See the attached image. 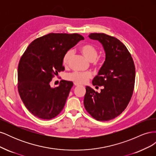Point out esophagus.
I'll list each match as a JSON object with an SVG mask.
<instances>
[{
    "mask_svg": "<svg viewBox=\"0 0 156 156\" xmlns=\"http://www.w3.org/2000/svg\"><path fill=\"white\" fill-rule=\"evenodd\" d=\"M74 85H75V86H76V87H77V86H79L80 84H79V83H74Z\"/></svg>",
    "mask_w": 156,
    "mask_h": 156,
    "instance_id": "34e87169",
    "label": "esophagus"
}]
</instances>
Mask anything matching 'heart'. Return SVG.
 I'll list each match as a JSON object with an SVG mask.
<instances>
[{"mask_svg":"<svg viewBox=\"0 0 156 156\" xmlns=\"http://www.w3.org/2000/svg\"><path fill=\"white\" fill-rule=\"evenodd\" d=\"M79 50L85 57L90 61L95 60L98 55V49L91 44H84L79 48ZM73 55L72 50H68L62 56V64L64 66H68L71 58ZM92 77V73L89 72H74L68 74L67 79L69 81L79 84L86 83Z\"/></svg>","mask_w":156,"mask_h":156,"instance_id":"obj_1","label":"heart"}]
</instances>
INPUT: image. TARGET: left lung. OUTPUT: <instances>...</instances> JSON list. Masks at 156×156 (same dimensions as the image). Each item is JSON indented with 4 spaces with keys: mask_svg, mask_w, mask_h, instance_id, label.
Segmentation results:
<instances>
[{
    "mask_svg": "<svg viewBox=\"0 0 156 156\" xmlns=\"http://www.w3.org/2000/svg\"><path fill=\"white\" fill-rule=\"evenodd\" d=\"M89 37L101 42L106 58L92 81L94 86H103V88L98 93L86 87L84 105L94 119L110 120L119 116L131 100L135 87V64L128 49L115 37L91 33Z\"/></svg>",
    "mask_w": 156,
    "mask_h": 156,
    "instance_id": "8db88e82",
    "label": "left lung"
}]
</instances>
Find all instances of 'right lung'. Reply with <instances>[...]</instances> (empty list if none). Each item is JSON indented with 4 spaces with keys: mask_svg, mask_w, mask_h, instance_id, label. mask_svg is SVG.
I'll use <instances>...</instances> for the list:
<instances>
[{
    "mask_svg": "<svg viewBox=\"0 0 156 156\" xmlns=\"http://www.w3.org/2000/svg\"><path fill=\"white\" fill-rule=\"evenodd\" d=\"M84 40L79 34L50 33L28 46L18 64L17 88L21 100L33 115L50 120L62 111L73 83L62 80L51 88L50 82L64 70V54Z\"/></svg>",
    "mask_w": 156,
    "mask_h": 156,
    "instance_id": "right-lung-1",
    "label": "right lung"
}]
</instances>
